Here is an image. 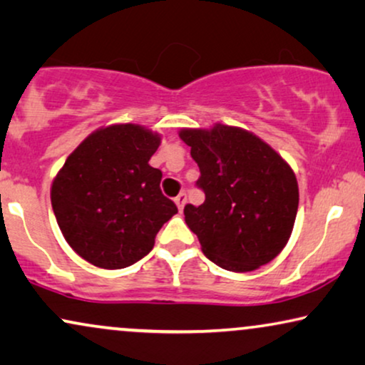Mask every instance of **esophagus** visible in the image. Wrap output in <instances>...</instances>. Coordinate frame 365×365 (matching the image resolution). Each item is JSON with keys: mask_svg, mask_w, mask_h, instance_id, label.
<instances>
[{"mask_svg": "<svg viewBox=\"0 0 365 365\" xmlns=\"http://www.w3.org/2000/svg\"><path fill=\"white\" fill-rule=\"evenodd\" d=\"M175 203H177L178 210H183V207H185L187 203V193L185 192H180L177 197H175Z\"/></svg>", "mask_w": 365, "mask_h": 365, "instance_id": "esophagus-1", "label": "esophagus"}]
</instances>
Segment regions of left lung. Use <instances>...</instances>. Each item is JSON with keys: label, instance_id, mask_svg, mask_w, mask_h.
I'll return each mask as SVG.
<instances>
[{"label": "left lung", "instance_id": "obj_1", "mask_svg": "<svg viewBox=\"0 0 365 365\" xmlns=\"http://www.w3.org/2000/svg\"><path fill=\"white\" fill-rule=\"evenodd\" d=\"M180 138L200 168L205 202L183 208L208 260L250 272L280 254L299 208L297 178L289 163L254 133L237 126L185 128Z\"/></svg>", "mask_w": 365, "mask_h": 365}]
</instances>
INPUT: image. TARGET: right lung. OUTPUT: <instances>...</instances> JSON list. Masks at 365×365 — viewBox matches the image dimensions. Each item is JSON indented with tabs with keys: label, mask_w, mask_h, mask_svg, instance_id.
<instances>
[{
	"label": "right lung",
	"mask_w": 365,
	"mask_h": 365,
	"mask_svg": "<svg viewBox=\"0 0 365 365\" xmlns=\"http://www.w3.org/2000/svg\"><path fill=\"white\" fill-rule=\"evenodd\" d=\"M160 137L140 125L96 130L66 158L51 185V205L68 244L101 269L143 259L178 208L148 165Z\"/></svg>",
	"instance_id": "obj_1"
}]
</instances>
